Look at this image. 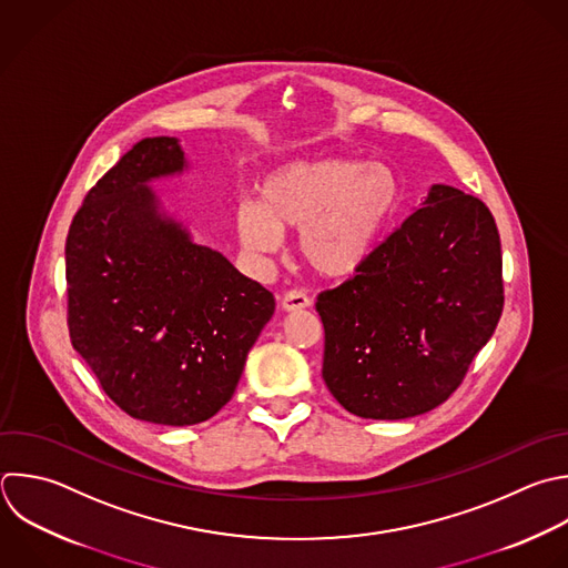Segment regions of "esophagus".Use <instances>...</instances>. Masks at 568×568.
<instances>
[{
	"label": "esophagus",
	"instance_id": "34e87169",
	"mask_svg": "<svg viewBox=\"0 0 568 568\" xmlns=\"http://www.w3.org/2000/svg\"><path fill=\"white\" fill-rule=\"evenodd\" d=\"M282 308L284 311H302V308H308L311 306V300H308V295L304 293V291H297V288H293V291H288V293H284V297H282Z\"/></svg>",
	"mask_w": 568,
	"mask_h": 568
}]
</instances>
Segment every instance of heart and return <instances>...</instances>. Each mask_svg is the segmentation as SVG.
<instances>
[{
    "instance_id": "b5f03b06",
    "label": "heart",
    "mask_w": 568,
    "mask_h": 568,
    "mask_svg": "<svg viewBox=\"0 0 568 568\" xmlns=\"http://www.w3.org/2000/svg\"><path fill=\"white\" fill-rule=\"evenodd\" d=\"M395 200L397 180L384 164L293 162L264 180L260 204H240L237 231L253 253H273L280 231L300 233V253L315 273L346 277L371 255Z\"/></svg>"
}]
</instances>
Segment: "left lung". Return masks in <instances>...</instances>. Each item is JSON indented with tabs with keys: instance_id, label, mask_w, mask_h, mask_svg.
<instances>
[{
	"instance_id": "obj_1",
	"label": "left lung",
	"mask_w": 568,
	"mask_h": 568,
	"mask_svg": "<svg viewBox=\"0 0 568 568\" xmlns=\"http://www.w3.org/2000/svg\"><path fill=\"white\" fill-rule=\"evenodd\" d=\"M322 377L366 419H406L450 397L501 308V248L486 204L433 184L351 280L315 304Z\"/></svg>"
}]
</instances>
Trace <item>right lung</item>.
Masks as SVG:
<instances>
[{"mask_svg":"<svg viewBox=\"0 0 568 568\" xmlns=\"http://www.w3.org/2000/svg\"><path fill=\"white\" fill-rule=\"evenodd\" d=\"M175 138L138 142L87 195L67 237L69 333L131 417L191 426L235 393L275 297L166 215L151 180L182 173Z\"/></svg>","mask_w":568,"mask_h":568,"instance_id":"1","label":"right lung"}]
</instances>
